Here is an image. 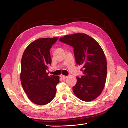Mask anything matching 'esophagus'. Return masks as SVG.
I'll list each match as a JSON object with an SVG mask.
<instances>
[{
    "label": "esophagus",
    "mask_w": 128,
    "mask_h": 128,
    "mask_svg": "<svg viewBox=\"0 0 128 128\" xmlns=\"http://www.w3.org/2000/svg\"><path fill=\"white\" fill-rule=\"evenodd\" d=\"M60 77H61V78L62 79H66V78H67L68 76H64V75H60Z\"/></svg>",
    "instance_id": "esophagus-1"
}]
</instances>
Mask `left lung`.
<instances>
[{
    "mask_svg": "<svg viewBox=\"0 0 128 128\" xmlns=\"http://www.w3.org/2000/svg\"><path fill=\"white\" fill-rule=\"evenodd\" d=\"M59 41L74 48L76 64L83 66V75L77 77L72 88L77 98L84 102H91L102 94L105 86L107 64L102 48L94 38L84 34L64 36Z\"/></svg>",
    "mask_w": 128,
    "mask_h": 128,
    "instance_id": "obj_1",
    "label": "left lung"
}]
</instances>
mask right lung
<instances>
[{"label": "right lung", "instance_id": "obj_1", "mask_svg": "<svg viewBox=\"0 0 128 128\" xmlns=\"http://www.w3.org/2000/svg\"><path fill=\"white\" fill-rule=\"evenodd\" d=\"M58 37L40 38L26 48L21 60V82L30 101L38 105H45L54 98L58 76L46 72L52 60L50 49Z\"/></svg>", "mask_w": 128, "mask_h": 128}]
</instances>
